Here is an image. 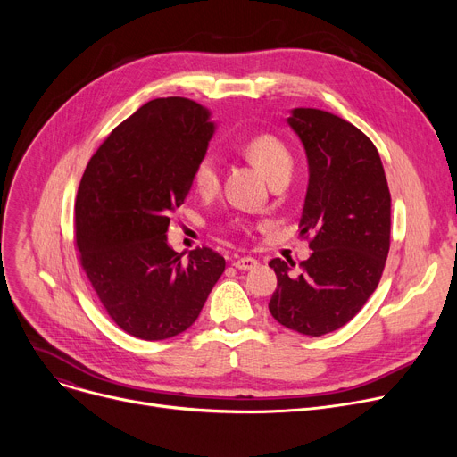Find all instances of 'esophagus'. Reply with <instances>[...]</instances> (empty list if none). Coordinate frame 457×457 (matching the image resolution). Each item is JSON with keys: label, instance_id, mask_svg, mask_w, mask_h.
Returning a JSON list of instances; mask_svg holds the SVG:
<instances>
[{"label": "esophagus", "instance_id": "obj_1", "mask_svg": "<svg viewBox=\"0 0 457 457\" xmlns=\"http://www.w3.org/2000/svg\"><path fill=\"white\" fill-rule=\"evenodd\" d=\"M233 267L238 270H252L257 267V259L253 257H238L233 261Z\"/></svg>", "mask_w": 457, "mask_h": 457}]
</instances>
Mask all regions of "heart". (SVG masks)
Listing matches in <instances>:
<instances>
[{
  "label": "heart",
  "mask_w": 457,
  "mask_h": 457,
  "mask_svg": "<svg viewBox=\"0 0 457 457\" xmlns=\"http://www.w3.org/2000/svg\"><path fill=\"white\" fill-rule=\"evenodd\" d=\"M245 155L262 170L269 181H276L281 178H289L293 172V154L287 148V144L272 135V133H257L250 137L243 144ZM192 181L202 195H212L220 183L219 161L212 154H205L198 159L195 172H192ZM237 226V224H233Z\"/></svg>",
  "instance_id": "heart-1"
}]
</instances>
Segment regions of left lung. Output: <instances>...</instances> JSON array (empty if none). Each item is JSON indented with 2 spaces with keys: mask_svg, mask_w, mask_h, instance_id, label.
Returning a JSON list of instances; mask_svg holds the SVG:
<instances>
[{
  "mask_svg": "<svg viewBox=\"0 0 457 457\" xmlns=\"http://www.w3.org/2000/svg\"><path fill=\"white\" fill-rule=\"evenodd\" d=\"M289 126L309 162L300 237L313 253L300 262L272 259L278 276L272 317L320 337L350 322L381 279L391 246V195L372 140L320 109H295Z\"/></svg>",
  "mask_w": 457,
  "mask_h": 457,
  "instance_id": "8db88e82",
  "label": "left lung"
}]
</instances>
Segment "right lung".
<instances>
[{
    "mask_svg": "<svg viewBox=\"0 0 457 457\" xmlns=\"http://www.w3.org/2000/svg\"><path fill=\"white\" fill-rule=\"evenodd\" d=\"M212 131L200 104L157 98L118 124L85 168L74 207L81 269L111 320L137 339L190 328L226 270L207 246L185 259L166 245Z\"/></svg>",
    "mask_w": 457,
    "mask_h": 457,
    "instance_id": "right-lung-1",
    "label": "right lung"
}]
</instances>
